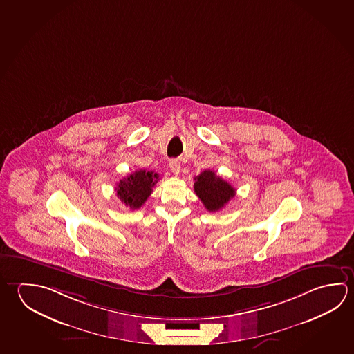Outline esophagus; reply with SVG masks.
Wrapping results in <instances>:
<instances>
[{"label":"esophagus","mask_w":354,"mask_h":354,"mask_svg":"<svg viewBox=\"0 0 354 354\" xmlns=\"http://www.w3.org/2000/svg\"><path fill=\"white\" fill-rule=\"evenodd\" d=\"M169 167H170V170H171V173L175 175H179L180 173V162L176 160V159H171L170 162H169Z\"/></svg>","instance_id":"obj_1"}]
</instances>
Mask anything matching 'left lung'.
<instances>
[{
  "mask_svg": "<svg viewBox=\"0 0 354 354\" xmlns=\"http://www.w3.org/2000/svg\"><path fill=\"white\" fill-rule=\"evenodd\" d=\"M194 190L206 210L216 212L221 210L235 196V189L227 181L217 176L212 170H205L195 178Z\"/></svg>",
  "mask_w": 354,
  "mask_h": 354,
  "instance_id": "left-lung-1",
  "label": "left lung"
}]
</instances>
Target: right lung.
Here are the masks:
<instances>
[{
  "mask_svg": "<svg viewBox=\"0 0 354 354\" xmlns=\"http://www.w3.org/2000/svg\"><path fill=\"white\" fill-rule=\"evenodd\" d=\"M159 180V174L148 170H137L120 180L115 187L119 200L131 210H137L149 198Z\"/></svg>",
  "mask_w": 354,
  "mask_h": 354,
  "instance_id": "add662e5",
  "label": "right lung"
}]
</instances>
